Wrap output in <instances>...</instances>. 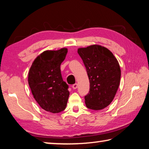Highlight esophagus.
Wrapping results in <instances>:
<instances>
[{
	"instance_id": "34e87169",
	"label": "esophagus",
	"mask_w": 149,
	"mask_h": 149,
	"mask_svg": "<svg viewBox=\"0 0 149 149\" xmlns=\"http://www.w3.org/2000/svg\"><path fill=\"white\" fill-rule=\"evenodd\" d=\"M77 86H78V85H77V84H74L72 85V88L74 89H76L77 88Z\"/></svg>"
}]
</instances>
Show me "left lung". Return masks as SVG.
Listing matches in <instances>:
<instances>
[{
  "mask_svg": "<svg viewBox=\"0 0 149 149\" xmlns=\"http://www.w3.org/2000/svg\"><path fill=\"white\" fill-rule=\"evenodd\" d=\"M77 52L86 68L90 83L85 96L86 107L99 110L109 105L119 87L121 70L117 59L109 50L100 45L79 48Z\"/></svg>",
  "mask_w": 149,
  "mask_h": 149,
  "instance_id": "left-lung-1",
  "label": "left lung"
}]
</instances>
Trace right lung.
I'll list each match as a JSON object with an SVG mask.
<instances>
[{"label": "right lung", "mask_w": 149, "mask_h": 149, "mask_svg": "<svg viewBox=\"0 0 149 149\" xmlns=\"http://www.w3.org/2000/svg\"><path fill=\"white\" fill-rule=\"evenodd\" d=\"M68 52L66 48L46 50L33 62L28 74V84L34 99L42 109L59 113L66 107L70 92L63 81L60 65Z\"/></svg>", "instance_id": "add662e5"}]
</instances>
